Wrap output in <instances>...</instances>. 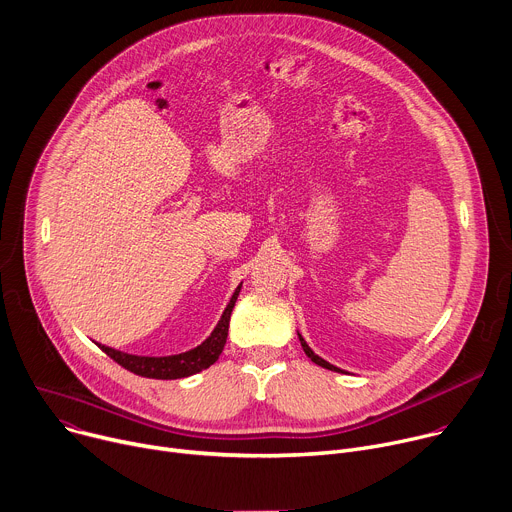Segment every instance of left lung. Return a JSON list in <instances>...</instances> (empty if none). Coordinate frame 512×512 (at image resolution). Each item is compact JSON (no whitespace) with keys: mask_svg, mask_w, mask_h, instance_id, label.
Listing matches in <instances>:
<instances>
[{"mask_svg":"<svg viewBox=\"0 0 512 512\" xmlns=\"http://www.w3.org/2000/svg\"><path fill=\"white\" fill-rule=\"evenodd\" d=\"M298 337H300V343H302V349H304V353H306V355H308V357H310V359H312V361H314V363H316V365H320V367H327V369H331V371H341V369H339V367H335V365H331V363H329V361H324V359H322V357H318V355H314V351H312V349H310V347H308V345H306V341H304V339H302V335H298Z\"/></svg>","mask_w":512,"mask_h":512,"instance_id":"1","label":"left lung"}]
</instances>
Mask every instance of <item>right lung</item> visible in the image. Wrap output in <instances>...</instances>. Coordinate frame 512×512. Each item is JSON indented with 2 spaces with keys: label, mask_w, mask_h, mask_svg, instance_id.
Instances as JSON below:
<instances>
[{
  "label": "right lung",
  "mask_w": 512,
  "mask_h": 512,
  "mask_svg": "<svg viewBox=\"0 0 512 512\" xmlns=\"http://www.w3.org/2000/svg\"><path fill=\"white\" fill-rule=\"evenodd\" d=\"M241 286L232 294L222 318L218 320L214 333L196 349L185 351L179 355H169V357H138V355H128L116 349H110L106 345H98L108 357H112L118 365L124 369L132 371V374L141 376V378H153V380H177V378H188L198 374V371L210 367L216 363L220 357L226 337H228V322H230V312L235 308V302L239 298Z\"/></svg>",
  "instance_id": "obj_1"
}]
</instances>
